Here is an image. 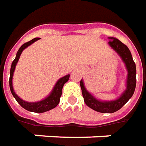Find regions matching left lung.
<instances>
[{
	"label": "left lung",
	"instance_id": "left-lung-1",
	"mask_svg": "<svg viewBox=\"0 0 146 146\" xmlns=\"http://www.w3.org/2000/svg\"><path fill=\"white\" fill-rule=\"evenodd\" d=\"M110 41L108 42L109 45L113 48L114 50L118 53L122 58L123 61L126 64L128 69V79H127V89L123 93V94L116 100L111 102H102L94 98L86 90L82 80L80 82V86L82 88L84 102L89 108L93 109L96 111L102 113H113L117 111L123 107L125 103L128 102L130 98L133 96V93L136 88L137 77H136V64L133 61V56L129 51L128 48L121 41L115 38H110Z\"/></svg>",
	"mask_w": 146,
	"mask_h": 146
}]
</instances>
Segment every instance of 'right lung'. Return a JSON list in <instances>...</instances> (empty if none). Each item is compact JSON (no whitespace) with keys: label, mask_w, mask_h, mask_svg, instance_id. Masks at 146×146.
Segmentation results:
<instances>
[{"label":"right lung","mask_w":146,"mask_h":146,"mask_svg":"<svg viewBox=\"0 0 146 146\" xmlns=\"http://www.w3.org/2000/svg\"><path fill=\"white\" fill-rule=\"evenodd\" d=\"M38 39H39V38H33L31 41L23 44L21 46V48H19V50L17 52V55H16V57L14 59L12 64H11L10 76H9V88H10V90H11V93L13 94V96L17 100V102L21 105V107H23L24 109L27 110L29 111L36 112V113H42V112H45V111H48L49 110H52L53 108H55L58 105V103H60V98L61 94H62V88H63L64 83L68 82V78H69V75H66L65 77H63L60 79H59L56 84V86H55V87L53 89L52 92L51 93V94L48 96V98H46L45 99L40 101V102H37V103H27V102L23 101V99H21L15 94V92L13 91V85H12V78H13V72H14V69H15V66H16V64L18 63V59L20 57L21 53H22L23 50L26 48H27L28 46L31 45V43L37 41Z\"/></svg>","instance_id":"right-lung-1"}]
</instances>
